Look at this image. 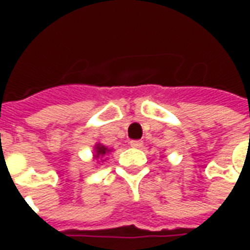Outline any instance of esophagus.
<instances>
[{
	"label": "esophagus",
	"mask_w": 250,
	"mask_h": 250,
	"mask_svg": "<svg viewBox=\"0 0 250 250\" xmlns=\"http://www.w3.org/2000/svg\"><path fill=\"white\" fill-rule=\"evenodd\" d=\"M131 147H135V148H139V147L143 146V142L139 141V139H134V141L130 142Z\"/></svg>",
	"instance_id": "1"
}]
</instances>
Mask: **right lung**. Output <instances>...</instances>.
I'll use <instances>...</instances> for the list:
<instances>
[{"instance_id":"1","label":"right lung","mask_w":250,"mask_h":250,"mask_svg":"<svg viewBox=\"0 0 250 250\" xmlns=\"http://www.w3.org/2000/svg\"><path fill=\"white\" fill-rule=\"evenodd\" d=\"M95 151H96V154H95V158H96V159H100V158L104 157V155H105L107 152L111 151V150H108V148H107L105 146H103V145H98V146H96V148H95Z\"/></svg>"}]
</instances>
